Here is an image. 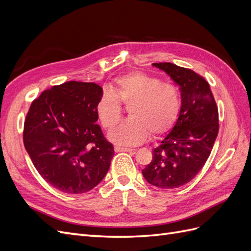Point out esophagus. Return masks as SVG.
Returning a JSON list of instances; mask_svg holds the SVG:
<instances>
[{"label": "esophagus", "instance_id": "34e87169", "mask_svg": "<svg viewBox=\"0 0 251 251\" xmlns=\"http://www.w3.org/2000/svg\"><path fill=\"white\" fill-rule=\"evenodd\" d=\"M114 150H115L116 153H119V151H134V150H132V149L121 148V147H118V146H116L115 148H114Z\"/></svg>", "mask_w": 251, "mask_h": 251}]
</instances>
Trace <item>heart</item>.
<instances>
[{"instance_id":"b5f03b06","label":"heart","mask_w":251,"mask_h":251,"mask_svg":"<svg viewBox=\"0 0 251 251\" xmlns=\"http://www.w3.org/2000/svg\"><path fill=\"white\" fill-rule=\"evenodd\" d=\"M112 92L107 91L96 103V114L101 126L110 130L123 116V105L128 116L109 134L118 146L133 147L151 137L168 132L176 120L180 107V92L172 82L140 71L130 72L114 79Z\"/></svg>"}]
</instances>
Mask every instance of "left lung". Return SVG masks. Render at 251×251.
Here are the masks:
<instances>
[{"mask_svg":"<svg viewBox=\"0 0 251 251\" xmlns=\"http://www.w3.org/2000/svg\"><path fill=\"white\" fill-rule=\"evenodd\" d=\"M153 65L180 86L181 110L142 175L158 188H177L193 180L207 161L219 132L218 105L200 74L172 63Z\"/></svg>","mask_w":251,"mask_h":251,"instance_id":"obj_1","label":"left lung"}]
</instances>
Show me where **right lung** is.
Listing matches in <instances>:
<instances>
[{"label":"right lung","mask_w":251,"mask_h":251,"mask_svg":"<svg viewBox=\"0 0 251 251\" xmlns=\"http://www.w3.org/2000/svg\"><path fill=\"white\" fill-rule=\"evenodd\" d=\"M102 88L94 82L67 81L34 100L24 124L23 140L42 178L66 194L94 188L110 169V143L96 125Z\"/></svg>","instance_id":"add662e5"}]
</instances>
